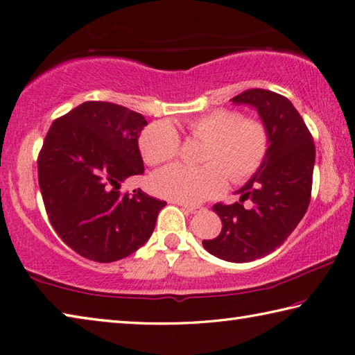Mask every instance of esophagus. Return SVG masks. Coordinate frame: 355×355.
Segmentation results:
<instances>
[{"label":"esophagus","instance_id":"obj_1","mask_svg":"<svg viewBox=\"0 0 355 355\" xmlns=\"http://www.w3.org/2000/svg\"><path fill=\"white\" fill-rule=\"evenodd\" d=\"M178 205L182 206L183 211L189 212V214H197L200 211V207H197V206H189V205H183V203H178Z\"/></svg>","mask_w":355,"mask_h":355}]
</instances>
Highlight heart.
<instances>
[{
    "label": "heart",
    "instance_id": "1",
    "mask_svg": "<svg viewBox=\"0 0 355 355\" xmlns=\"http://www.w3.org/2000/svg\"><path fill=\"white\" fill-rule=\"evenodd\" d=\"M193 138L205 140L201 168L172 164L150 178L157 196L183 205H197L225 191L227 175L234 183L246 182L268 155L270 137L265 123L245 118L239 110L218 109L187 123ZM141 155L150 166L168 163L180 154L182 140L169 121L149 124L140 135Z\"/></svg>",
    "mask_w": 355,
    "mask_h": 355
}]
</instances>
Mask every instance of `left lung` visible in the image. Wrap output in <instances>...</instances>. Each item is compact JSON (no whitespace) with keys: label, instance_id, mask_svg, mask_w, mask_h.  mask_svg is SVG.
<instances>
[{"label":"left lung","instance_id":"1","mask_svg":"<svg viewBox=\"0 0 355 355\" xmlns=\"http://www.w3.org/2000/svg\"><path fill=\"white\" fill-rule=\"evenodd\" d=\"M232 101L257 109L269 130L270 144L260 169L237 191L240 203L214 205L223 227L218 237L203 240V246L221 260L248 263L280 248L306 214L315 144L286 96L248 89ZM245 199L253 201L252 208L242 206Z\"/></svg>","mask_w":355,"mask_h":355}]
</instances>
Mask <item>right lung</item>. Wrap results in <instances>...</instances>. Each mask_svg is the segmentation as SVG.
Returning a JSON list of instances; mask_svg holds the SVG:
<instances>
[{"mask_svg": "<svg viewBox=\"0 0 355 355\" xmlns=\"http://www.w3.org/2000/svg\"><path fill=\"white\" fill-rule=\"evenodd\" d=\"M141 114L107 101H86L57 118L38 154V183L49 221L85 259L110 263L141 248L166 201L141 189L121 193L144 172Z\"/></svg>", "mask_w": 355, "mask_h": 355, "instance_id": "right-lung-1", "label": "right lung"}]
</instances>
